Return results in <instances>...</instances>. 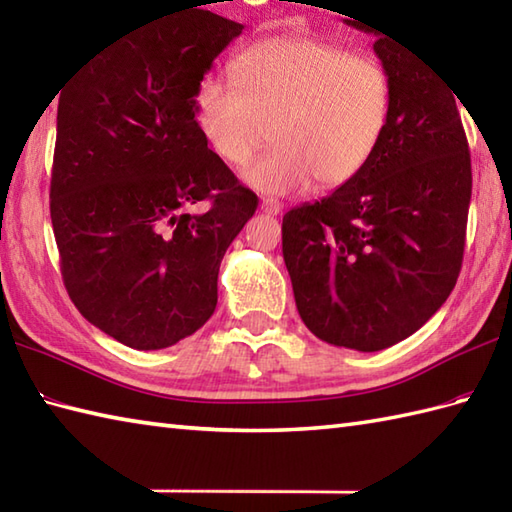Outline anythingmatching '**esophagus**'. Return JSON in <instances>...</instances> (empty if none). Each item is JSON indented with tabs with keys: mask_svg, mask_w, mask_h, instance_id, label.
<instances>
[{
	"mask_svg": "<svg viewBox=\"0 0 512 512\" xmlns=\"http://www.w3.org/2000/svg\"><path fill=\"white\" fill-rule=\"evenodd\" d=\"M259 206H262V211L268 213V215H279L281 209H284V206H281V202L273 200V198H264Z\"/></svg>",
	"mask_w": 512,
	"mask_h": 512,
	"instance_id": "34e87169",
	"label": "esophagus"
}]
</instances>
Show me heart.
<instances>
[{
  "label": "heart",
  "mask_w": 512,
  "mask_h": 512,
  "mask_svg": "<svg viewBox=\"0 0 512 512\" xmlns=\"http://www.w3.org/2000/svg\"><path fill=\"white\" fill-rule=\"evenodd\" d=\"M233 76L235 83H200L195 118L213 154L235 169L253 160L273 127L277 147L244 171L259 193H297L314 180L345 187L383 143L394 83L372 54L319 37H277L248 48Z\"/></svg>",
  "instance_id": "heart-1"
}]
</instances>
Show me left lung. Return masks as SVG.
<instances>
[{
    "label": "left lung",
    "mask_w": 512,
    "mask_h": 512,
    "mask_svg": "<svg viewBox=\"0 0 512 512\" xmlns=\"http://www.w3.org/2000/svg\"><path fill=\"white\" fill-rule=\"evenodd\" d=\"M394 83L383 143L345 187L284 215L297 310L321 341L378 352L420 330L458 281L471 154L455 96L416 54L376 28Z\"/></svg>",
    "instance_id": "1"
}]
</instances>
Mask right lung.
Returning <instances> with one entry per match:
<instances>
[{"instance_id": "add662e5", "label": "right lung", "mask_w": 512, "mask_h": 512, "mask_svg": "<svg viewBox=\"0 0 512 512\" xmlns=\"http://www.w3.org/2000/svg\"><path fill=\"white\" fill-rule=\"evenodd\" d=\"M242 30L195 6L114 43L59 96L50 217L63 284L134 350L211 319L222 257L257 209L195 121L204 74ZM200 201L210 209L189 214Z\"/></svg>"}]
</instances>
